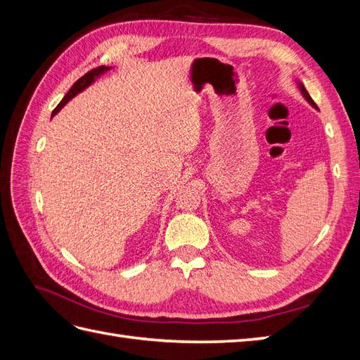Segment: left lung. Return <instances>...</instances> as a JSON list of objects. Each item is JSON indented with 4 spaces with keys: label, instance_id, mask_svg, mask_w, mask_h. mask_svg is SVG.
Wrapping results in <instances>:
<instances>
[{
    "label": "left lung",
    "instance_id": "1",
    "mask_svg": "<svg viewBox=\"0 0 360 360\" xmlns=\"http://www.w3.org/2000/svg\"><path fill=\"white\" fill-rule=\"evenodd\" d=\"M296 84H297V89H299V91H300V93H302V96L304 97V101H307V102H308V103H309L311 106H314V108H317V105H315V103H314V101L311 99V96L308 94L307 89H304V86H303V84H302L300 81H297V79H296Z\"/></svg>",
    "mask_w": 360,
    "mask_h": 360
}]
</instances>
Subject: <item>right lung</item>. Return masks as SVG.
I'll list each match as a JSON object with an SVG mask.
<instances>
[{
  "mask_svg": "<svg viewBox=\"0 0 360 360\" xmlns=\"http://www.w3.org/2000/svg\"><path fill=\"white\" fill-rule=\"evenodd\" d=\"M111 69H112V68L101 66V68L90 70L89 73H85V75L82 76V78H79L78 81H76V82L72 85V89L69 90V93L63 97V101L58 103V106L56 108V110L52 111V117L56 115L57 112H60L61 108H63L64 105H66L69 101H72L76 94H79V93H82L85 89H89V86H90L93 82H96V79H99L102 75H105L108 70H111Z\"/></svg>",
  "mask_w": 360,
  "mask_h": 360,
  "instance_id": "obj_1",
  "label": "right lung"
}]
</instances>
